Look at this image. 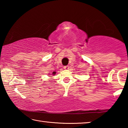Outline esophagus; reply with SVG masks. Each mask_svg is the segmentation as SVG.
<instances>
[{
  "mask_svg": "<svg viewBox=\"0 0 128 128\" xmlns=\"http://www.w3.org/2000/svg\"><path fill=\"white\" fill-rule=\"evenodd\" d=\"M69 66H64V68L65 69H69Z\"/></svg>",
  "mask_w": 128,
  "mask_h": 128,
  "instance_id": "obj_1",
  "label": "esophagus"
}]
</instances>
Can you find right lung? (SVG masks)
<instances>
[{"label":"right lung","mask_w":128,"mask_h":128,"mask_svg":"<svg viewBox=\"0 0 128 128\" xmlns=\"http://www.w3.org/2000/svg\"><path fill=\"white\" fill-rule=\"evenodd\" d=\"M55 73H56V72H54L52 73V74H53V75H54V74H55Z\"/></svg>","instance_id":"add662e5"}]
</instances>
